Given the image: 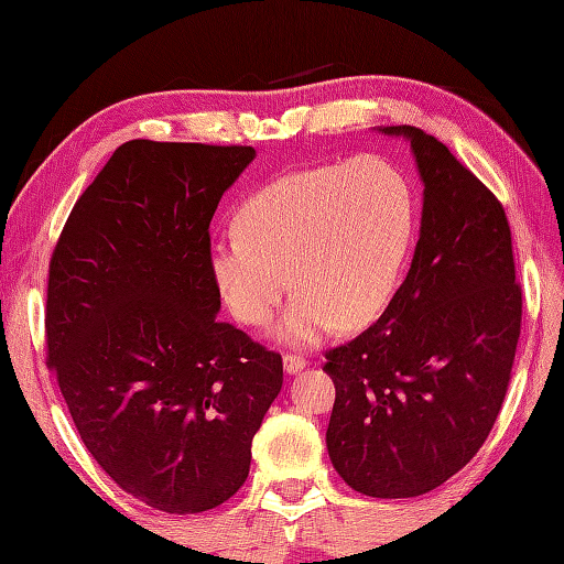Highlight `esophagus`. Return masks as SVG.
<instances>
[{
    "label": "esophagus",
    "instance_id": "1",
    "mask_svg": "<svg viewBox=\"0 0 564 564\" xmlns=\"http://www.w3.org/2000/svg\"><path fill=\"white\" fill-rule=\"evenodd\" d=\"M283 367L289 375H301L305 367H308V360H305L303 355H295V352H285L283 355Z\"/></svg>",
    "mask_w": 564,
    "mask_h": 564
}]
</instances>
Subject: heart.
<instances>
[{
    "mask_svg": "<svg viewBox=\"0 0 564 564\" xmlns=\"http://www.w3.org/2000/svg\"><path fill=\"white\" fill-rule=\"evenodd\" d=\"M414 227V189L394 162H327L285 172L249 194L237 214L239 231L209 243V273L231 315L249 327L269 323L293 285L299 293L279 337L313 345L337 323L352 330L384 313Z\"/></svg>",
    "mask_w": 564,
    "mask_h": 564,
    "instance_id": "1",
    "label": "heart"
}]
</instances>
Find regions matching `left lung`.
Segmentation results:
<instances>
[{
	"label": "left lung",
	"instance_id": "left-lung-1",
	"mask_svg": "<svg viewBox=\"0 0 564 564\" xmlns=\"http://www.w3.org/2000/svg\"><path fill=\"white\" fill-rule=\"evenodd\" d=\"M424 180L412 269L380 321L325 352L327 454L357 494L414 498L458 474L494 429L523 321L503 204L444 142L412 126Z\"/></svg>",
	"mask_w": 564,
	"mask_h": 564
}]
</instances>
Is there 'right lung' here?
Masks as SVG:
<instances>
[{"label": "right lung", "instance_id": "obj_1", "mask_svg": "<svg viewBox=\"0 0 564 564\" xmlns=\"http://www.w3.org/2000/svg\"><path fill=\"white\" fill-rule=\"evenodd\" d=\"M249 145L130 140L51 253L46 365L98 466L150 508L229 500L281 392L279 352L219 323L209 224Z\"/></svg>", "mask_w": 564, "mask_h": 564}]
</instances>
